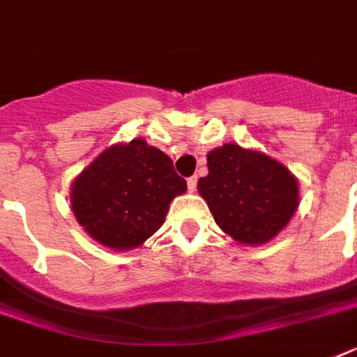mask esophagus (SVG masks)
I'll return each instance as SVG.
<instances>
[{
	"label": "esophagus",
	"instance_id": "esophagus-1",
	"mask_svg": "<svg viewBox=\"0 0 357 357\" xmlns=\"http://www.w3.org/2000/svg\"><path fill=\"white\" fill-rule=\"evenodd\" d=\"M196 183H198V178H196V176H192V178H189V179H187V187H189V190H190V192H195V189H196Z\"/></svg>",
	"mask_w": 357,
	"mask_h": 357
}]
</instances>
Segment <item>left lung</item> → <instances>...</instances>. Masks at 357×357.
<instances>
[{"instance_id":"1","label":"left lung","mask_w":357,"mask_h":357,"mask_svg":"<svg viewBox=\"0 0 357 357\" xmlns=\"http://www.w3.org/2000/svg\"><path fill=\"white\" fill-rule=\"evenodd\" d=\"M207 167L198 192L215 222L238 243H268L298 207L296 178L259 151L224 144L207 155Z\"/></svg>"}]
</instances>
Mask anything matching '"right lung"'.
Returning <instances> with one entry per match:
<instances>
[{
  "mask_svg": "<svg viewBox=\"0 0 357 357\" xmlns=\"http://www.w3.org/2000/svg\"><path fill=\"white\" fill-rule=\"evenodd\" d=\"M187 190L170 157L142 139L116 144L94 159L72 185L77 222L114 250L139 246L165 222L170 202Z\"/></svg>",
  "mask_w": 357,
  "mask_h": 357,
  "instance_id": "add662e5",
  "label": "right lung"
}]
</instances>
